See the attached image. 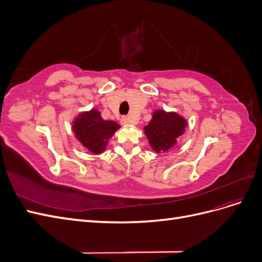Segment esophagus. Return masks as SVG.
I'll return each mask as SVG.
<instances>
[{"label": "esophagus", "instance_id": "esophagus-1", "mask_svg": "<svg viewBox=\"0 0 262 262\" xmlns=\"http://www.w3.org/2000/svg\"><path fill=\"white\" fill-rule=\"evenodd\" d=\"M120 122H121V124L125 125V124H129V123H130V120H129V118H128V117H122V118H121V120H120Z\"/></svg>", "mask_w": 262, "mask_h": 262}]
</instances>
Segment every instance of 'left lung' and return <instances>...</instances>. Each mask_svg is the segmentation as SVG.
<instances>
[{
	"mask_svg": "<svg viewBox=\"0 0 262 262\" xmlns=\"http://www.w3.org/2000/svg\"><path fill=\"white\" fill-rule=\"evenodd\" d=\"M187 124L186 119L180 115L160 109L153 113L150 121L144 126V133L150 147L156 153H164L176 145Z\"/></svg>",
	"mask_w": 262,
	"mask_h": 262,
	"instance_id": "obj_1",
	"label": "left lung"
}]
</instances>
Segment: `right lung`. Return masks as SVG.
Returning a JSON list of instances; mask_svg holds the SVG:
<instances>
[{
	"mask_svg": "<svg viewBox=\"0 0 262 262\" xmlns=\"http://www.w3.org/2000/svg\"><path fill=\"white\" fill-rule=\"evenodd\" d=\"M72 128L76 139L85 148L93 154H101L120 125L115 121L104 120L97 109H92L78 115Z\"/></svg>",
	"mask_w": 262,
	"mask_h": 262,
	"instance_id": "right-lung-1",
	"label": "right lung"
}]
</instances>
